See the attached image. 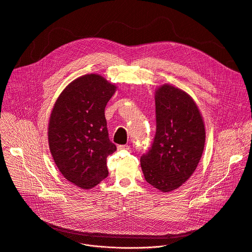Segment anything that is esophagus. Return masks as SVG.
Segmentation results:
<instances>
[{"instance_id":"esophagus-1","label":"esophagus","mask_w":252,"mask_h":252,"mask_svg":"<svg viewBox=\"0 0 252 252\" xmlns=\"http://www.w3.org/2000/svg\"><path fill=\"white\" fill-rule=\"evenodd\" d=\"M118 149H119V150H128V149H129V145H127V144L118 145Z\"/></svg>"}]
</instances>
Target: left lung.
<instances>
[{"label":"left lung","instance_id":"obj_1","mask_svg":"<svg viewBox=\"0 0 252 252\" xmlns=\"http://www.w3.org/2000/svg\"><path fill=\"white\" fill-rule=\"evenodd\" d=\"M154 98L156 133L151 148L140 157V165L146 182L168 193L196 170L205 147V124L197 104L185 91L164 84Z\"/></svg>","mask_w":252,"mask_h":252}]
</instances>
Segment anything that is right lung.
<instances>
[{"label":"right lung","instance_id":"right-lung-1","mask_svg":"<svg viewBox=\"0 0 252 252\" xmlns=\"http://www.w3.org/2000/svg\"><path fill=\"white\" fill-rule=\"evenodd\" d=\"M117 90L99 74L83 75L57 98L48 123V144L59 171L69 182L91 189L108 174L110 140L105 108Z\"/></svg>","mask_w":252,"mask_h":252}]
</instances>
